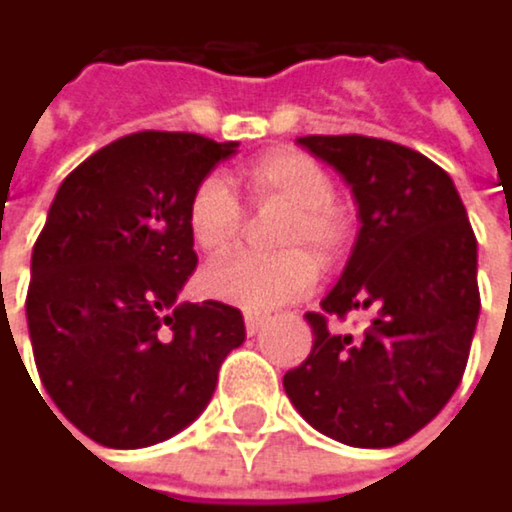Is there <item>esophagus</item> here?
Wrapping results in <instances>:
<instances>
[{
    "label": "esophagus",
    "instance_id": "obj_1",
    "mask_svg": "<svg viewBox=\"0 0 512 512\" xmlns=\"http://www.w3.org/2000/svg\"><path fill=\"white\" fill-rule=\"evenodd\" d=\"M267 315H258V312H245V333L254 336V333H261L267 327Z\"/></svg>",
    "mask_w": 512,
    "mask_h": 512
}]
</instances>
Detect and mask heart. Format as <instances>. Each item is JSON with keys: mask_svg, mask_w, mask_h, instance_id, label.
Segmentation results:
<instances>
[{"mask_svg": "<svg viewBox=\"0 0 512 512\" xmlns=\"http://www.w3.org/2000/svg\"><path fill=\"white\" fill-rule=\"evenodd\" d=\"M242 182L254 206H288V218L276 236V245L288 251L270 254V258L264 254L221 258L203 273V291L248 312H267L303 297L315 285L318 264L303 248H312L321 261L330 264L345 251L351 224L333 203L330 173L300 149H273L254 158L242 170ZM242 221V203L224 176L209 173L191 188L185 224L191 242L203 254L227 251L239 239Z\"/></svg>", "mask_w": 512, "mask_h": 512, "instance_id": "1", "label": "heart"}]
</instances>
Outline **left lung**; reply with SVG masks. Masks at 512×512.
I'll list each match as a JSON object with an SVG mask.
<instances>
[{"label": "left lung", "mask_w": 512, "mask_h": 512, "mask_svg": "<svg viewBox=\"0 0 512 512\" xmlns=\"http://www.w3.org/2000/svg\"><path fill=\"white\" fill-rule=\"evenodd\" d=\"M351 185L360 233L339 285L306 312L312 354L285 393L318 432L396 447L456 393L480 318L477 236L453 179L423 152L363 134L297 137ZM369 311L360 337L333 320Z\"/></svg>", "instance_id": "left-lung-1"}]
</instances>
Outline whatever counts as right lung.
I'll use <instances>...</instances> for the list:
<instances>
[{
  "mask_svg": "<svg viewBox=\"0 0 512 512\" xmlns=\"http://www.w3.org/2000/svg\"><path fill=\"white\" fill-rule=\"evenodd\" d=\"M233 152V140L134 131L77 164L50 203L26 294L32 354L53 405L101 447L185 429L245 342L239 309L176 306L197 267L188 194Z\"/></svg>",
  "mask_w": 512,
  "mask_h": 512,
  "instance_id": "1",
  "label": "right lung"
}]
</instances>
